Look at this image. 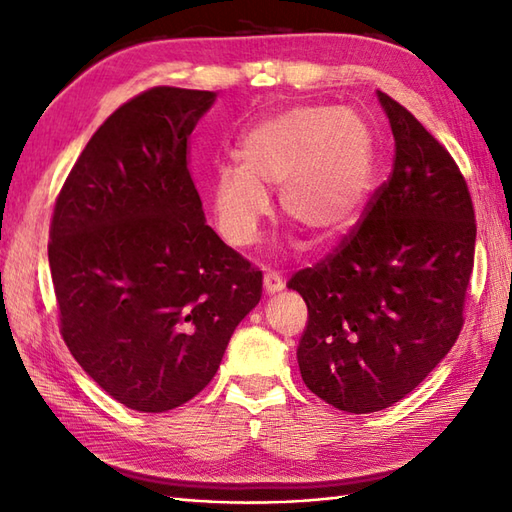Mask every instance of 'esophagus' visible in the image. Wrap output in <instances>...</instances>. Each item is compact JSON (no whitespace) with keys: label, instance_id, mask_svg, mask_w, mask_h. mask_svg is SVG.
<instances>
[{"label":"esophagus","instance_id":"34e87169","mask_svg":"<svg viewBox=\"0 0 512 512\" xmlns=\"http://www.w3.org/2000/svg\"><path fill=\"white\" fill-rule=\"evenodd\" d=\"M263 285H265V291L267 293H276V291H282L285 289V280H282L276 271H269V274H265L263 278Z\"/></svg>","mask_w":512,"mask_h":512}]
</instances>
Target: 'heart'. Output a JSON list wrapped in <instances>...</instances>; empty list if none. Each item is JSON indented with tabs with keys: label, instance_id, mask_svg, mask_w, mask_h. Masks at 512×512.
<instances>
[{
	"label": "heart",
	"instance_id": "heart-1",
	"mask_svg": "<svg viewBox=\"0 0 512 512\" xmlns=\"http://www.w3.org/2000/svg\"><path fill=\"white\" fill-rule=\"evenodd\" d=\"M238 162L219 166L210 186L214 225L227 243H256L271 210L267 190L274 188L289 221L317 238H333L366 206L372 131L355 109L291 107L243 133Z\"/></svg>",
	"mask_w": 512,
	"mask_h": 512
}]
</instances>
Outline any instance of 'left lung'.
Wrapping results in <instances>:
<instances>
[{"mask_svg": "<svg viewBox=\"0 0 512 512\" xmlns=\"http://www.w3.org/2000/svg\"><path fill=\"white\" fill-rule=\"evenodd\" d=\"M379 102L394 135L388 181L333 252L287 282L309 309L302 381L350 414L401 401L456 344L475 254L458 164L403 105Z\"/></svg>", "mask_w": 512, "mask_h": 512, "instance_id": "8db88e82", "label": "left lung"}]
</instances>
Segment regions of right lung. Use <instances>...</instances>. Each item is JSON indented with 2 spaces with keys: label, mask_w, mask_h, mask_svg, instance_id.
Wrapping results in <instances>:
<instances>
[{
  "label": "right lung",
  "mask_w": 512,
  "mask_h": 512,
  "mask_svg": "<svg viewBox=\"0 0 512 512\" xmlns=\"http://www.w3.org/2000/svg\"><path fill=\"white\" fill-rule=\"evenodd\" d=\"M217 94L153 87L100 124L56 197L59 328L102 390L168 412L212 381L263 271L206 225L188 140Z\"/></svg>",
  "instance_id": "1"
}]
</instances>
